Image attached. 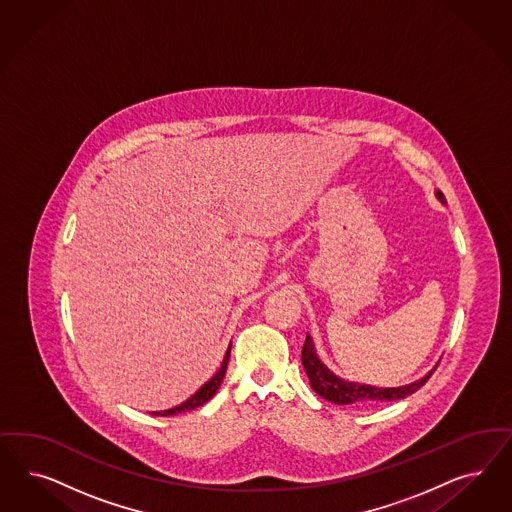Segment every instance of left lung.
I'll return each mask as SVG.
<instances>
[{"instance_id": "left-lung-1", "label": "left lung", "mask_w": 512, "mask_h": 512, "mask_svg": "<svg viewBox=\"0 0 512 512\" xmlns=\"http://www.w3.org/2000/svg\"><path fill=\"white\" fill-rule=\"evenodd\" d=\"M437 198L445 203V196L437 190ZM301 362L305 367V373L311 382V388L314 392L331 403L337 405H350V403H369V401H394V399H403L411 396L420 386L428 382L429 377L437 367H433L426 377L420 380H414L411 384L397 386V388H377L369 384H358V382H348V380L339 379L333 375L330 369L320 362L316 348L313 345V339L307 335L305 345L301 350ZM439 365V363H437Z\"/></svg>"}]
</instances>
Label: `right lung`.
Segmentation results:
<instances>
[{"mask_svg": "<svg viewBox=\"0 0 512 512\" xmlns=\"http://www.w3.org/2000/svg\"><path fill=\"white\" fill-rule=\"evenodd\" d=\"M230 350L231 347L228 348V352H226V356H224V362L220 365V369L216 371L215 377L211 380H207V382L199 388L198 392H196L194 396L190 397V399H186V401L181 403V405L173 407V409H167V411H156V413L150 414H154V416H173V414L188 413V411H192V409H198V407H201L203 403H207L211 397L215 396L216 390L220 388V382L224 380L226 369H228V360H230Z\"/></svg>", "mask_w": 512, "mask_h": 512, "instance_id": "obj_1", "label": "right lung"}]
</instances>
